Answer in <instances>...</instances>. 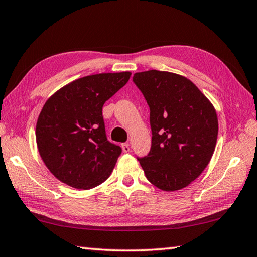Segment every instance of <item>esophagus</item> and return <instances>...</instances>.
<instances>
[{"label": "esophagus", "mask_w": 257, "mask_h": 257, "mask_svg": "<svg viewBox=\"0 0 257 257\" xmlns=\"http://www.w3.org/2000/svg\"><path fill=\"white\" fill-rule=\"evenodd\" d=\"M121 147H122V151L124 152V153H128V152L130 151V145L128 144V143H124V144L121 145Z\"/></svg>", "instance_id": "1"}]
</instances>
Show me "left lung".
Masks as SVG:
<instances>
[{
    "label": "left lung",
    "instance_id": "8db88e82",
    "mask_svg": "<svg viewBox=\"0 0 257 257\" xmlns=\"http://www.w3.org/2000/svg\"><path fill=\"white\" fill-rule=\"evenodd\" d=\"M133 81L150 106L152 146L137 158L158 188H185L204 171L215 150L214 107L189 79L167 71L137 72Z\"/></svg>",
    "mask_w": 257,
    "mask_h": 257
}]
</instances>
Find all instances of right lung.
Instances as JSON below:
<instances>
[{
  "label": "right lung",
  "instance_id": "right-lung-1",
  "mask_svg": "<svg viewBox=\"0 0 257 257\" xmlns=\"http://www.w3.org/2000/svg\"><path fill=\"white\" fill-rule=\"evenodd\" d=\"M129 71L82 77L47 99L38 116V152L55 178L77 189L110 177L121 147L107 141L104 103L127 84Z\"/></svg>",
  "mask_w": 257,
  "mask_h": 257
}]
</instances>
